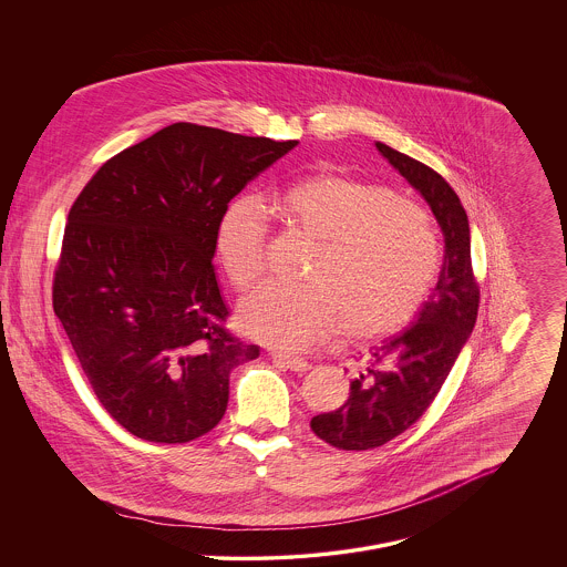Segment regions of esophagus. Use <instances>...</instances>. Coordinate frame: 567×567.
Listing matches in <instances>:
<instances>
[{
  "instance_id": "1",
  "label": "esophagus",
  "mask_w": 567,
  "mask_h": 567,
  "mask_svg": "<svg viewBox=\"0 0 567 567\" xmlns=\"http://www.w3.org/2000/svg\"><path fill=\"white\" fill-rule=\"evenodd\" d=\"M268 355H270V360L277 361V363H281L284 368L295 370V372H306L309 368L308 361L303 360V358H297V355H286V353H277V351H272V353H268Z\"/></svg>"
}]
</instances>
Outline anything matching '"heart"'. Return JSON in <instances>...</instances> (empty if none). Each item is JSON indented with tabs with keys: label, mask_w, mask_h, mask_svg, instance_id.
<instances>
[{
	"label": "heart",
	"mask_w": 567,
	"mask_h": 567,
	"mask_svg": "<svg viewBox=\"0 0 567 567\" xmlns=\"http://www.w3.org/2000/svg\"><path fill=\"white\" fill-rule=\"evenodd\" d=\"M266 209L318 243L306 284H266L240 306L243 329L261 342L301 351L347 329L351 340L388 338L410 324L440 272V243L410 199L342 173H313L275 190ZM268 225L256 199L223 209L214 251L240 292L266 270Z\"/></svg>",
	"instance_id": "b5f03b06"
}]
</instances>
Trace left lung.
I'll return each instance as SVG.
<instances>
[{
  "label": "left lung",
  "mask_w": 567,
  "mask_h": 567,
  "mask_svg": "<svg viewBox=\"0 0 567 567\" xmlns=\"http://www.w3.org/2000/svg\"><path fill=\"white\" fill-rule=\"evenodd\" d=\"M377 150L431 206L446 247L440 281L417 311V320L370 353L340 410L311 417V431L340 451L383 446L424 415L464 349L481 303L467 216L455 190L440 173L410 155L383 143H377Z\"/></svg>",
  "instance_id": "obj_1"
}]
</instances>
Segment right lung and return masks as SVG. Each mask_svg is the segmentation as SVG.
I'll return each mask as SVG.
<instances>
[{
  "label": "right lung",
  "instance_id": "obj_1",
  "mask_svg": "<svg viewBox=\"0 0 567 567\" xmlns=\"http://www.w3.org/2000/svg\"><path fill=\"white\" fill-rule=\"evenodd\" d=\"M292 147L173 123L105 159L69 209L53 311L105 412L132 435H206L227 410L229 372L258 358L227 327L214 231Z\"/></svg>",
  "mask_w": 567,
  "mask_h": 567
}]
</instances>
